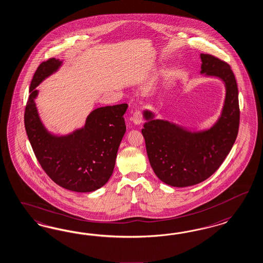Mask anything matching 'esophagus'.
I'll return each mask as SVG.
<instances>
[{
    "instance_id": "34e87169",
    "label": "esophagus",
    "mask_w": 263,
    "mask_h": 263,
    "mask_svg": "<svg viewBox=\"0 0 263 263\" xmlns=\"http://www.w3.org/2000/svg\"><path fill=\"white\" fill-rule=\"evenodd\" d=\"M133 121L136 125H139L143 122V112L141 110H136L133 115Z\"/></svg>"
}]
</instances>
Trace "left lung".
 I'll list each match as a JSON object with an SVG mask.
<instances>
[{"label":"left lung","instance_id":"obj_1","mask_svg":"<svg viewBox=\"0 0 263 263\" xmlns=\"http://www.w3.org/2000/svg\"><path fill=\"white\" fill-rule=\"evenodd\" d=\"M202 74L215 76L226 84L225 105L217 123L209 130L190 133L167 121L147 122L142 135L150 164L158 179L176 187H185L209 179L223 163L238 134L240 110L238 88L231 66L210 53H201Z\"/></svg>","mask_w":263,"mask_h":263}]
</instances>
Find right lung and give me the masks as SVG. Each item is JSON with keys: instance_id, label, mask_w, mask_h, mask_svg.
<instances>
[{"instance_id": "1", "label": "right lung", "mask_w": 263, "mask_h": 263, "mask_svg": "<svg viewBox=\"0 0 263 263\" xmlns=\"http://www.w3.org/2000/svg\"><path fill=\"white\" fill-rule=\"evenodd\" d=\"M61 64L54 58L43 61L30 86L24 121L38 162L57 184L75 192H91L102 187L112 175L121 140L126 133L124 114L128 105H108L93 110L84 128L67 136L46 130L38 116L35 87Z\"/></svg>"}]
</instances>
